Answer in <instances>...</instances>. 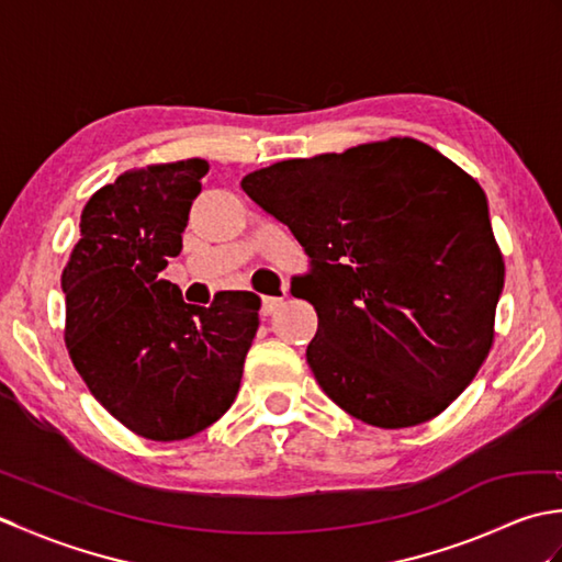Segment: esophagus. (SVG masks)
<instances>
[{"label":"esophagus","instance_id":"34e87169","mask_svg":"<svg viewBox=\"0 0 562 562\" xmlns=\"http://www.w3.org/2000/svg\"><path fill=\"white\" fill-rule=\"evenodd\" d=\"M280 304H282V296H262L260 314H262V316H270Z\"/></svg>","mask_w":562,"mask_h":562}]
</instances>
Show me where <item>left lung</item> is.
I'll return each mask as SVG.
<instances>
[{
    "label": "left lung",
    "mask_w": 562,
    "mask_h": 562,
    "mask_svg": "<svg viewBox=\"0 0 562 562\" xmlns=\"http://www.w3.org/2000/svg\"><path fill=\"white\" fill-rule=\"evenodd\" d=\"M312 272L306 362L345 413L398 429L432 420L493 348L505 262L473 178L425 142L391 137L244 176Z\"/></svg>",
    "instance_id": "8db88e82"
}]
</instances>
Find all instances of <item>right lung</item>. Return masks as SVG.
Listing matches in <instances>:
<instances>
[{
    "label": "right lung",
    "instance_id": "add662e5",
    "mask_svg": "<svg viewBox=\"0 0 562 562\" xmlns=\"http://www.w3.org/2000/svg\"><path fill=\"white\" fill-rule=\"evenodd\" d=\"M205 159L151 164L97 190L63 270L71 364L105 411L154 441L193 437L229 411L260 296L186 304L159 272L183 248Z\"/></svg>",
    "mask_w": 562,
    "mask_h": 562
}]
</instances>
